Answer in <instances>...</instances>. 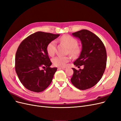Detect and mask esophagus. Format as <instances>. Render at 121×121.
<instances>
[{
  "mask_svg": "<svg viewBox=\"0 0 121 121\" xmlns=\"http://www.w3.org/2000/svg\"><path fill=\"white\" fill-rule=\"evenodd\" d=\"M66 68L65 67H60V68H58V69H64V70H65V69H66Z\"/></svg>",
  "mask_w": 121,
  "mask_h": 121,
  "instance_id": "obj_1",
  "label": "esophagus"
}]
</instances>
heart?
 Wrapping results in <instances>:
<instances>
[{"instance_id":"b5f03b06","label":"heart","mask_w":121,"mask_h":121,"mask_svg":"<svg viewBox=\"0 0 121 121\" xmlns=\"http://www.w3.org/2000/svg\"><path fill=\"white\" fill-rule=\"evenodd\" d=\"M60 41L66 45L69 48V52L73 56L76 57L80 52V47L77 45V40L72 37V36L65 34L61 36L60 38ZM56 42L55 41L50 42L46 47V50L48 54L50 56H52L56 52ZM71 58L67 56H57L52 60L53 64L57 67H64L66 64L70 60Z\"/></svg>"}]
</instances>
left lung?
Listing matches in <instances>:
<instances>
[{"label":"left lung","mask_w":121,"mask_h":121,"mask_svg":"<svg viewBox=\"0 0 121 121\" xmlns=\"http://www.w3.org/2000/svg\"><path fill=\"white\" fill-rule=\"evenodd\" d=\"M80 39L82 51L74 63L76 67L83 65V69L72 68L74 73L71 81L80 90L90 88L99 82L104 72L107 56L105 46L100 38L92 32L81 30L72 33Z\"/></svg>","instance_id":"8db88e82"}]
</instances>
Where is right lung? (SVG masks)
Instances as JSON below:
<instances>
[{
	"label": "right lung",
	"mask_w": 121,
	"mask_h": 121,
	"mask_svg": "<svg viewBox=\"0 0 121 121\" xmlns=\"http://www.w3.org/2000/svg\"><path fill=\"white\" fill-rule=\"evenodd\" d=\"M59 36L60 34L37 32L25 38L18 47L15 69L20 81L26 88L40 92L52 82L57 68L50 67L52 63L46 47Z\"/></svg>",
	"instance_id": "obj_1"
}]
</instances>
